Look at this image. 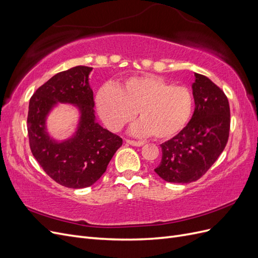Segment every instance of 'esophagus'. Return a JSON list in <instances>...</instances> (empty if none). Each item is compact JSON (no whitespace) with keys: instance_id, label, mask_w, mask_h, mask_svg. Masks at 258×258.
Returning <instances> with one entry per match:
<instances>
[{"instance_id":"1","label":"esophagus","mask_w":258,"mask_h":258,"mask_svg":"<svg viewBox=\"0 0 258 258\" xmlns=\"http://www.w3.org/2000/svg\"><path fill=\"white\" fill-rule=\"evenodd\" d=\"M126 142L128 143V144H130V145H134V146H142L143 144H144V142H142V141H135V140H130V139H128V140H126Z\"/></svg>"}]
</instances>
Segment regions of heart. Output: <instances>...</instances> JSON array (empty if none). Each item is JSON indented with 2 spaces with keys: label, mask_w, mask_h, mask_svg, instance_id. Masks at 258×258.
Listing matches in <instances>:
<instances>
[{
  "label": "heart",
  "mask_w": 258,
  "mask_h": 258,
  "mask_svg": "<svg viewBox=\"0 0 258 258\" xmlns=\"http://www.w3.org/2000/svg\"><path fill=\"white\" fill-rule=\"evenodd\" d=\"M101 119L111 130H119L139 115L131 127L138 136L167 139L181 131L190 119L194 97L184 86L172 85L156 75L131 76L118 88L103 86L98 91Z\"/></svg>",
  "instance_id": "b5f03b06"
}]
</instances>
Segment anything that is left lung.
I'll use <instances>...</instances> for the list:
<instances>
[{
	"label": "left lung",
	"mask_w": 258,
	"mask_h": 258,
	"mask_svg": "<svg viewBox=\"0 0 258 258\" xmlns=\"http://www.w3.org/2000/svg\"><path fill=\"white\" fill-rule=\"evenodd\" d=\"M191 87L195 100L191 119L175 137L160 144L162 157L155 172L170 183L197 181L228 141L230 108L224 91L198 73H195Z\"/></svg>",
	"instance_id": "1"
}]
</instances>
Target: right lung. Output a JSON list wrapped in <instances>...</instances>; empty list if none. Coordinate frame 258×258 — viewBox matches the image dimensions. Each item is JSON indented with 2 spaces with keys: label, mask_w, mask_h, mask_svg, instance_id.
Listing matches in <instances>:
<instances>
[{
  "label": "right lung",
  "mask_w": 258,
  "mask_h": 258,
  "mask_svg": "<svg viewBox=\"0 0 258 258\" xmlns=\"http://www.w3.org/2000/svg\"><path fill=\"white\" fill-rule=\"evenodd\" d=\"M92 68L79 66L53 75L30 99L28 136L31 152L47 175L69 188L91 186L106 171L122 139L96 121L88 77ZM59 102L79 107L81 117L72 138L58 143L45 131V117Z\"/></svg>",
  "instance_id": "obj_1"
}]
</instances>
